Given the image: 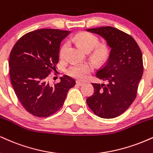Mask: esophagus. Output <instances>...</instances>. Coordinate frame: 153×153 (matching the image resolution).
I'll use <instances>...</instances> for the list:
<instances>
[{
  "label": "esophagus",
  "instance_id": "1",
  "mask_svg": "<svg viewBox=\"0 0 153 153\" xmlns=\"http://www.w3.org/2000/svg\"><path fill=\"white\" fill-rule=\"evenodd\" d=\"M76 85L78 86H82L85 85V82H81V81H78H78H76Z\"/></svg>",
  "mask_w": 153,
  "mask_h": 153
}]
</instances>
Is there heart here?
<instances>
[{
    "label": "heart",
    "instance_id": "obj_1",
    "mask_svg": "<svg viewBox=\"0 0 153 153\" xmlns=\"http://www.w3.org/2000/svg\"><path fill=\"white\" fill-rule=\"evenodd\" d=\"M75 41L85 51H91L98 44V40L93 35L81 33L75 36ZM68 43H65L60 50V56L63 58L65 56L66 51L68 48ZM104 54V50L99 49L97 51L96 56L101 58ZM92 71V66L88 63H76L72 65L69 68L68 73L72 77L77 79H84Z\"/></svg>",
    "mask_w": 153,
    "mask_h": 153
}]
</instances>
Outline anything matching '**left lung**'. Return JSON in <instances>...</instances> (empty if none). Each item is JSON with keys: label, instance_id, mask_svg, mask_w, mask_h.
<instances>
[{"label": "left lung", "instance_id": "1", "mask_svg": "<svg viewBox=\"0 0 153 153\" xmlns=\"http://www.w3.org/2000/svg\"><path fill=\"white\" fill-rule=\"evenodd\" d=\"M85 30L102 37L110 49L105 64L95 75L107 84L92 83L94 93L86 102L97 116L114 118L135 99L143 73V55L135 40L118 29L105 26Z\"/></svg>", "mask_w": 153, "mask_h": 153}]
</instances>
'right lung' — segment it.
<instances>
[{"mask_svg": "<svg viewBox=\"0 0 153 153\" xmlns=\"http://www.w3.org/2000/svg\"><path fill=\"white\" fill-rule=\"evenodd\" d=\"M71 31L38 29L22 36L9 58L10 78L15 93L23 108L37 117L53 115L61 108L68 92L75 85L68 75L54 86L48 81L56 71L60 43Z\"/></svg>", "mask_w": 153, "mask_h": 153, "instance_id": "add662e5", "label": "right lung"}]
</instances>
